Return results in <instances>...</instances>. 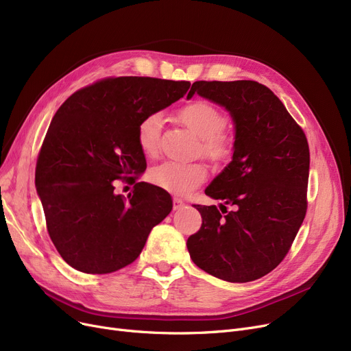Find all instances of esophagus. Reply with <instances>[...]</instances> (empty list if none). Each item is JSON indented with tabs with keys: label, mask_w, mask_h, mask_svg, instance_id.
I'll use <instances>...</instances> for the list:
<instances>
[{
	"label": "esophagus",
	"mask_w": 351,
	"mask_h": 351,
	"mask_svg": "<svg viewBox=\"0 0 351 351\" xmlns=\"http://www.w3.org/2000/svg\"><path fill=\"white\" fill-rule=\"evenodd\" d=\"M185 206V202L180 199V197H173V209L175 210H178V209H180V208H184Z\"/></svg>",
	"instance_id": "esophagus-1"
}]
</instances>
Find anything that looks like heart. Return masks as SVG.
<instances>
[{
	"instance_id": "obj_1",
	"label": "heart",
	"mask_w": 351,
	"mask_h": 351,
	"mask_svg": "<svg viewBox=\"0 0 351 351\" xmlns=\"http://www.w3.org/2000/svg\"><path fill=\"white\" fill-rule=\"evenodd\" d=\"M184 123L202 138V154L212 162H223L232 154V143L222 132L226 128V116L215 106L205 100L188 103L179 112ZM163 116L160 112L145 114L138 129L136 139L146 156H155L159 150ZM208 178V167L204 163L165 162L152 167L149 179L156 186L176 195H186L202 185Z\"/></svg>"
}]
</instances>
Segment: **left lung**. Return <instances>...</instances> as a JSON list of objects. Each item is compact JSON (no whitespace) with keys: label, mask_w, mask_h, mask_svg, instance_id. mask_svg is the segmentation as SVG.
I'll return each mask as SVG.
<instances>
[{"label":"left lung","mask_w":351,"mask_h":351,"mask_svg":"<svg viewBox=\"0 0 351 351\" xmlns=\"http://www.w3.org/2000/svg\"><path fill=\"white\" fill-rule=\"evenodd\" d=\"M195 93L225 106L235 121L232 162L205 193L237 210L195 205L202 225L188 238V251L210 276L250 282L284 260L306 218L308 142L282 101L261 83L195 82L188 97Z\"/></svg>","instance_id":"8db88e82"}]
</instances>
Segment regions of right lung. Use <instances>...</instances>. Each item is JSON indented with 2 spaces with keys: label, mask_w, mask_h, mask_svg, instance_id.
<instances>
[{
  "label": "right lung",
  "mask_w": 351,
  "mask_h": 351,
  "mask_svg": "<svg viewBox=\"0 0 351 351\" xmlns=\"http://www.w3.org/2000/svg\"><path fill=\"white\" fill-rule=\"evenodd\" d=\"M189 82L106 77L56 112L36 165V186L56 250L74 269L110 274L138 258L152 228L172 210L171 195L138 182L146 159L141 119L184 97ZM133 184L126 198L117 180Z\"/></svg>",
  "instance_id": "1"
}]
</instances>
